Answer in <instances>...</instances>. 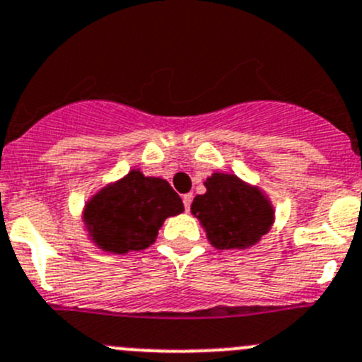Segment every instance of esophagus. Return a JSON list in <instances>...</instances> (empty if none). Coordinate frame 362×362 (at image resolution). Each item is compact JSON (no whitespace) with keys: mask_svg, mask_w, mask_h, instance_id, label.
Segmentation results:
<instances>
[{"mask_svg":"<svg viewBox=\"0 0 362 362\" xmlns=\"http://www.w3.org/2000/svg\"><path fill=\"white\" fill-rule=\"evenodd\" d=\"M182 202H184L185 210L191 209V203H192V194H191V192H189V194H184V196H182Z\"/></svg>","mask_w":362,"mask_h":362,"instance_id":"obj_1","label":"esophagus"}]
</instances>
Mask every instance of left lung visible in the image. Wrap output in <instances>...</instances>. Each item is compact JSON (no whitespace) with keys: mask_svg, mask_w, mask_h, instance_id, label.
Returning a JSON list of instances; mask_svg holds the SVG:
<instances>
[{"mask_svg":"<svg viewBox=\"0 0 362 362\" xmlns=\"http://www.w3.org/2000/svg\"><path fill=\"white\" fill-rule=\"evenodd\" d=\"M206 192L191 205L210 244L217 249H245L258 244L274 223V206L256 185L235 175L212 173Z\"/></svg>","mask_w":362,"mask_h":362,"instance_id":"1","label":"left lung"}]
</instances>
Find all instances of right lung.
Instances as JSON below:
<instances>
[{
    "mask_svg": "<svg viewBox=\"0 0 362 362\" xmlns=\"http://www.w3.org/2000/svg\"><path fill=\"white\" fill-rule=\"evenodd\" d=\"M182 212L184 203L166 180L131 170L88 199L83 221L97 247L124 255L150 247L164 221Z\"/></svg>",
    "mask_w": 362,
    "mask_h": 362,
    "instance_id": "1",
    "label": "right lung"
}]
</instances>
